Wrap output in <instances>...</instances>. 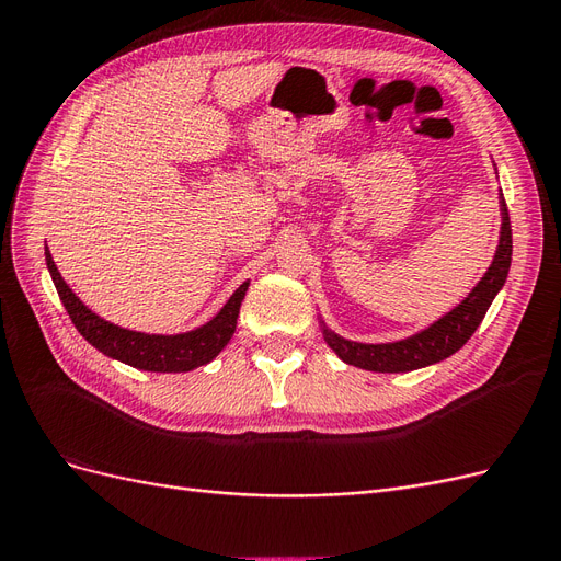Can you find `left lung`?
I'll return each mask as SVG.
<instances>
[{
  "label": "left lung",
  "mask_w": 561,
  "mask_h": 561,
  "mask_svg": "<svg viewBox=\"0 0 561 561\" xmlns=\"http://www.w3.org/2000/svg\"><path fill=\"white\" fill-rule=\"evenodd\" d=\"M501 203V236L499 245L491 260L486 274L480 278V283L472 287L468 297L454 307L443 318H437L433 325L421 330L412 336H404L400 342L388 344H363L351 342L342 334L332 332L325 322L320 320L322 336H325L328 346L342 358L346 365L369 369V371H412L435 365L439 360L449 358L458 348H461L468 339L480 328L484 313L489 311L491 301L499 295L503 287L507 271H511L513 260V229L511 217H507V208L503 194H499Z\"/></svg>",
  "instance_id": "left-lung-1"
}]
</instances>
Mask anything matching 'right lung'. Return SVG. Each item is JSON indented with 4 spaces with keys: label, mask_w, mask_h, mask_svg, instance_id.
I'll use <instances>...</instances> for the list:
<instances>
[{
    "label": "right lung",
    "mask_w": 561,
    "mask_h": 561,
    "mask_svg": "<svg viewBox=\"0 0 561 561\" xmlns=\"http://www.w3.org/2000/svg\"><path fill=\"white\" fill-rule=\"evenodd\" d=\"M44 257L62 307L70 313L79 334L100 353L145 371H192L215 360L236 332V318H239L241 301L250 285V280H245L206 325L180 334H147L118 328L93 313L62 280L48 248L44 250Z\"/></svg>",
    "instance_id": "right-lung-1"
}]
</instances>
